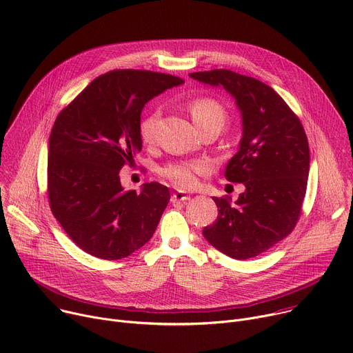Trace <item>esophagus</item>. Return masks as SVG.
Returning <instances> with one entry per match:
<instances>
[{
    "label": "esophagus",
    "instance_id": "obj_1",
    "mask_svg": "<svg viewBox=\"0 0 353 353\" xmlns=\"http://www.w3.org/2000/svg\"><path fill=\"white\" fill-rule=\"evenodd\" d=\"M188 200H190V196L185 193H181V191H176V193H173L170 197L172 203H185Z\"/></svg>",
    "mask_w": 353,
    "mask_h": 353
}]
</instances>
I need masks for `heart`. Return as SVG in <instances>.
<instances>
[{
	"label": "heart",
	"mask_w": 353,
	"mask_h": 353,
	"mask_svg": "<svg viewBox=\"0 0 353 353\" xmlns=\"http://www.w3.org/2000/svg\"><path fill=\"white\" fill-rule=\"evenodd\" d=\"M188 112L191 119L199 128V131L208 130V128H218L222 130L227 121V110L214 99H197L188 104ZM159 112L153 111L148 114L139 126V135L143 143L150 145L156 139ZM208 165L203 160L190 163H173L165 168L163 174L176 185L177 188L188 190L197 184V177L207 174Z\"/></svg>",
	"instance_id": "heart-1"
}]
</instances>
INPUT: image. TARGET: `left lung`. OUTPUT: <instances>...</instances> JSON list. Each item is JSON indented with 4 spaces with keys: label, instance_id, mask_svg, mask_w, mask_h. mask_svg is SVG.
Returning <instances> with one entry per match:
<instances>
[{
    "label": "left lung",
    "instance_id": "1",
    "mask_svg": "<svg viewBox=\"0 0 353 353\" xmlns=\"http://www.w3.org/2000/svg\"><path fill=\"white\" fill-rule=\"evenodd\" d=\"M190 77L225 88L241 110L243 126L225 177L246 190L235 203L230 196L212 199L218 216L203 235L230 258H254L290 235L301 215L310 170L303 123L272 87L253 77L227 69Z\"/></svg>",
    "mask_w": 353,
    "mask_h": 353
}]
</instances>
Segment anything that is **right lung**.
<instances>
[{"instance_id": "right-lung-1", "label": "right lung", "mask_w": 353, "mask_h": 353, "mask_svg": "<svg viewBox=\"0 0 353 353\" xmlns=\"http://www.w3.org/2000/svg\"><path fill=\"white\" fill-rule=\"evenodd\" d=\"M184 80L149 70H112L94 79L52 128L48 197L52 214L84 252L105 261L132 254L154 234L170 201L152 181L125 191L119 170L142 149L141 112Z\"/></svg>"}]
</instances>
